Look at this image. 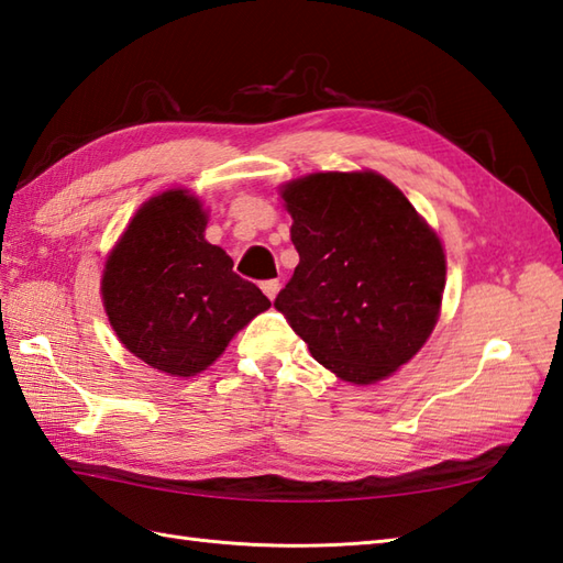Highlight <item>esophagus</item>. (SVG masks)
<instances>
[{
    "label": "esophagus",
    "mask_w": 563,
    "mask_h": 563,
    "mask_svg": "<svg viewBox=\"0 0 563 563\" xmlns=\"http://www.w3.org/2000/svg\"><path fill=\"white\" fill-rule=\"evenodd\" d=\"M261 290L266 292L268 300H275V295H278V290H280V280H263Z\"/></svg>",
    "instance_id": "34e87169"
}]
</instances>
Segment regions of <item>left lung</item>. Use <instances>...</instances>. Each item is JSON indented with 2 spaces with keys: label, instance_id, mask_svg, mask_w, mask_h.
<instances>
[{
  "label": "left lung",
  "instance_id": "8db88e82",
  "mask_svg": "<svg viewBox=\"0 0 563 563\" xmlns=\"http://www.w3.org/2000/svg\"><path fill=\"white\" fill-rule=\"evenodd\" d=\"M280 196L300 263L275 309L336 377L373 385L397 373L440 314L445 251L438 234L375 172L309 174Z\"/></svg>",
  "mask_w": 563,
  "mask_h": 563
}]
</instances>
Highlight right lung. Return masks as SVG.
I'll return each mask as SVG.
<instances>
[{
    "mask_svg": "<svg viewBox=\"0 0 563 563\" xmlns=\"http://www.w3.org/2000/svg\"><path fill=\"white\" fill-rule=\"evenodd\" d=\"M208 212L184 188L150 198L109 254L103 307L115 336L172 377L212 365L271 300L206 239Z\"/></svg>",
    "mask_w": 563,
    "mask_h": 563,
    "instance_id": "1",
    "label": "right lung"
}]
</instances>
